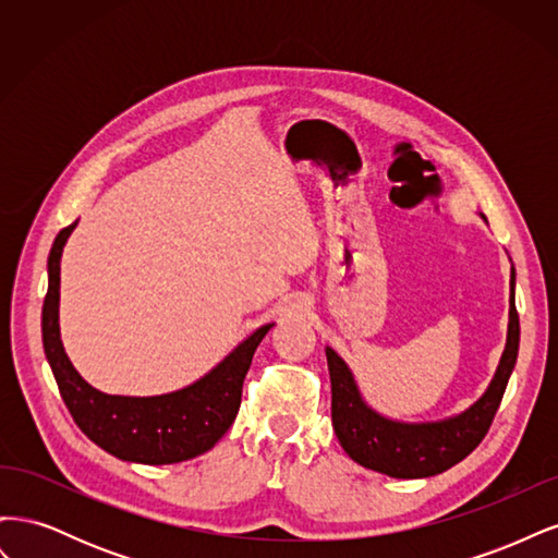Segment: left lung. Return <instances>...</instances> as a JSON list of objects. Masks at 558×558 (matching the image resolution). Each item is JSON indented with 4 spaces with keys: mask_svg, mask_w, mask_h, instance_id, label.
Wrapping results in <instances>:
<instances>
[{
    "mask_svg": "<svg viewBox=\"0 0 558 558\" xmlns=\"http://www.w3.org/2000/svg\"><path fill=\"white\" fill-rule=\"evenodd\" d=\"M484 218V216H482ZM486 221V218H484ZM510 324L508 342L498 369L484 396L461 414L404 424L386 418L363 400L349 365L326 347V359L332 386V428L342 449L363 468L398 480L433 477L449 470L475 449L492 428L500 400L519 353V314L514 305V267L510 275Z\"/></svg>",
    "mask_w": 558,
    "mask_h": 558,
    "instance_id": "1",
    "label": "left lung"
}]
</instances>
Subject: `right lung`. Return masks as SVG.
Returning <instances> with one entry per match:
<instances>
[{
  "instance_id": "obj_1",
  "label": "right lung",
  "mask_w": 558,
  "mask_h": 558,
  "mask_svg": "<svg viewBox=\"0 0 558 558\" xmlns=\"http://www.w3.org/2000/svg\"><path fill=\"white\" fill-rule=\"evenodd\" d=\"M78 221L58 232L48 256V293L41 310L44 351L66 410L90 440L121 461L165 465L195 459L209 451L232 426L242 404V386L263 337L275 324L260 326L234 347L195 384L174 393L132 398L97 391L66 359L58 307H60V258Z\"/></svg>"
}]
</instances>
